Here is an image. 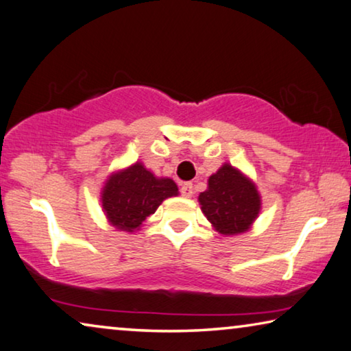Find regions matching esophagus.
<instances>
[{"mask_svg": "<svg viewBox=\"0 0 351 351\" xmlns=\"http://www.w3.org/2000/svg\"><path fill=\"white\" fill-rule=\"evenodd\" d=\"M180 194H182L183 197H190V196H193V183H191V182L183 183V185L180 186Z\"/></svg>", "mask_w": 351, "mask_h": 351, "instance_id": "34e87169", "label": "esophagus"}]
</instances>
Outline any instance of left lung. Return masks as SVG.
<instances>
[{
  "label": "left lung",
  "instance_id": "left-lung-1",
  "mask_svg": "<svg viewBox=\"0 0 351 351\" xmlns=\"http://www.w3.org/2000/svg\"><path fill=\"white\" fill-rule=\"evenodd\" d=\"M202 213L219 234L235 235L250 229L261 210L256 185L240 171L224 165L210 176L208 190L199 194Z\"/></svg>",
  "mask_w": 351,
  "mask_h": 351
}]
</instances>
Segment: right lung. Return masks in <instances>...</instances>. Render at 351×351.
Segmentation results:
<instances>
[{
  "label": "right lung",
  "instance_id": "obj_1",
  "mask_svg": "<svg viewBox=\"0 0 351 351\" xmlns=\"http://www.w3.org/2000/svg\"><path fill=\"white\" fill-rule=\"evenodd\" d=\"M179 188L171 179H157L141 163L111 176L101 193V206L116 229L133 232L155 213L166 197L177 196Z\"/></svg>",
  "mask_w": 351,
  "mask_h": 351
}]
</instances>
